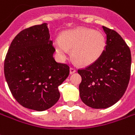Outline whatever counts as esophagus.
<instances>
[{"label":"esophagus","instance_id":"1","mask_svg":"<svg viewBox=\"0 0 135 135\" xmlns=\"http://www.w3.org/2000/svg\"><path fill=\"white\" fill-rule=\"evenodd\" d=\"M75 71H76V69L74 67H71L70 68V74H73V73H75Z\"/></svg>","mask_w":135,"mask_h":135}]
</instances>
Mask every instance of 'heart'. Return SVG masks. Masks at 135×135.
<instances>
[{"instance_id":"b5f03b06","label":"heart","mask_w":135,"mask_h":135,"mask_svg":"<svg viewBox=\"0 0 135 135\" xmlns=\"http://www.w3.org/2000/svg\"><path fill=\"white\" fill-rule=\"evenodd\" d=\"M54 45L57 53L65 60L71 56L81 66L94 64L102 56L106 49V40L104 35L99 31L87 28H78L66 31L60 38H56Z\"/></svg>"}]
</instances>
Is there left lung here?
<instances>
[{
    "instance_id": "1",
    "label": "left lung",
    "mask_w": 135,
    "mask_h": 135,
    "mask_svg": "<svg viewBox=\"0 0 135 135\" xmlns=\"http://www.w3.org/2000/svg\"><path fill=\"white\" fill-rule=\"evenodd\" d=\"M103 28L107 37L103 54L94 64L78 70L82 77L80 98L94 109H106L118 102L127 89L131 74L128 45L117 32Z\"/></svg>"
}]
</instances>
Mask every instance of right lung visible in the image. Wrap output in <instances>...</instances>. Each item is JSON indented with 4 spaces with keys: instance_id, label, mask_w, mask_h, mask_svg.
Masks as SVG:
<instances>
[{
    "instance_id": "right-lung-1",
    "label": "right lung",
    "mask_w": 135,
    "mask_h": 135,
    "mask_svg": "<svg viewBox=\"0 0 135 135\" xmlns=\"http://www.w3.org/2000/svg\"><path fill=\"white\" fill-rule=\"evenodd\" d=\"M55 51L46 23L22 30L12 42L4 75L11 93L23 107L44 111L60 98L58 86L69 75V66L56 62Z\"/></svg>"
}]
</instances>
